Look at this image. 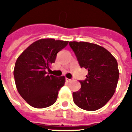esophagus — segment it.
Returning <instances> with one entry per match:
<instances>
[{
  "instance_id": "obj_1",
  "label": "esophagus",
  "mask_w": 132,
  "mask_h": 132,
  "mask_svg": "<svg viewBox=\"0 0 132 132\" xmlns=\"http://www.w3.org/2000/svg\"><path fill=\"white\" fill-rule=\"evenodd\" d=\"M65 80H66V82H71L73 80H72V79H68V78H66V79H65Z\"/></svg>"
}]
</instances>
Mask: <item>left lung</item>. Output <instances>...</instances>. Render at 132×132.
Returning a JSON list of instances; mask_svg holds the SVG:
<instances>
[{"label":"left lung","instance_id":"1","mask_svg":"<svg viewBox=\"0 0 132 132\" xmlns=\"http://www.w3.org/2000/svg\"><path fill=\"white\" fill-rule=\"evenodd\" d=\"M80 67L88 70L81 88L73 93L74 103L88 111L100 109L114 95L119 79L118 63L108 50L84 42H69Z\"/></svg>","mask_w":132,"mask_h":132}]
</instances>
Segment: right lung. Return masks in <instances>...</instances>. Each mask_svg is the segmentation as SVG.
<instances>
[{
  "mask_svg": "<svg viewBox=\"0 0 132 132\" xmlns=\"http://www.w3.org/2000/svg\"><path fill=\"white\" fill-rule=\"evenodd\" d=\"M68 43L52 38L39 39L27 47L16 60L14 69L16 88L32 107L46 108L57 101L65 78L49 75L47 71L55 63L58 52Z\"/></svg>",
  "mask_w": 132,
  "mask_h": 132,
  "instance_id": "right-lung-1",
  "label": "right lung"
}]
</instances>
